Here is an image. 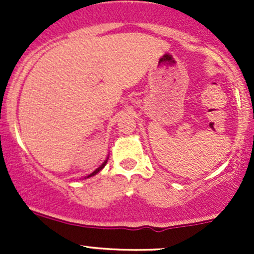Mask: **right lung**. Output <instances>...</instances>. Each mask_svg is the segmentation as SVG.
Wrapping results in <instances>:
<instances>
[{"instance_id": "1", "label": "right lung", "mask_w": 254, "mask_h": 254, "mask_svg": "<svg viewBox=\"0 0 254 254\" xmlns=\"http://www.w3.org/2000/svg\"><path fill=\"white\" fill-rule=\"evenodd\" d=\"M107 162H108V157H107V158H106V161H104V162H103V163H102V165H101V166H99V167H98V168H97V170H96V171H93V172H92V173H91V175H88V176H87V177H84V178H89V177H93V176H96V175H97V173H98V172H99V171H102V170H103V168H104V166H106V165H107Z\"/></svg>"}]
</instances>
